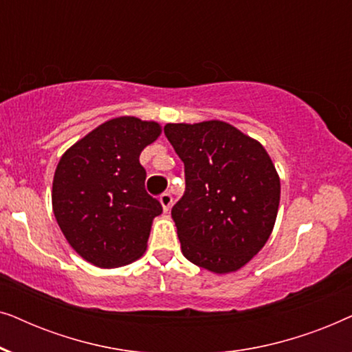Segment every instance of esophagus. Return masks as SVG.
I'll return each instance as SVG.
<instances>
[{
    "mask_svg": "<svg viewBox=\"0 0 352 352\" xmlns=\"http://www.w3.org/2000/svg\"><path fill=\"white\" fill-rule=\"evenodd\" d=\"M160 204H162V208H163V211H166L171 208V205H173V197L170 195V194H162L160 195Z\"/></svg>",
    "mask_w": 352,
    "mask_h": 352,
    "instance_id": "obj_1",
    "label": "esophagus"
}]
</instances>
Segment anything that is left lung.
I'll return each mask as SVG.
<instances>
[{
    "mask_svg": "<svg viewBox=\"0 0 352 352\" xmlns=\"http://www.w3.org/2000/svg\"><path fill=\"white\" fill-rule=\"evenodd\" d=\"M186 170V192L173 206L182 254L214 274L242 269L271 237L280 177L266 148L221 120L166 123Z\"/></svg>",
    "mask_w": 352,
    "mask_h": 352,
    "instance_id": "obj_1",
    "label": "left lung"
}]
</instances>
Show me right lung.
<instances>
[{"label":"right lung","mask_w":352,"mask_h":352,"mask_svg":"<svg viewBox=\"0 0 352 352\" xmlns=\"http://www.w3.org/2000/svg\"><path fill=\"white\" fill-rule=\"evenodd\" d=\"M162 134V124L117 117L99 124L57 163L52 211L67 242L93 266L113 269L147 248L160 201L144 189L139 155Z\"/></svg>","instance_id":"right-lung-1"}]
</instances>
